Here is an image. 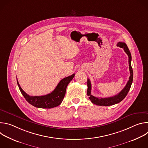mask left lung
<instances>
[{
  "label": "left lung",
  "mask_w": 148,
  "mask_h": 148,
  "mask_svg": "<svg viewBox=\"0 0 148 148\" xmlns=\"http://www.w3.org/2000/svg\"><path fill=\"white\" fill-rule=\"evenodd\" d=\"M117 46L123 48L125 52L127 54L129 57V68L130 71V77L129 78V80L126 84L125 87L123 88V89L119 92L117 95H115V96L111 97H108V98H98L95 97L91 94V84L90 79L88 78L87 79V95L89 97V99L91 101L92 103L97 105H100V106H110V105H112L116 103H118L122 101L128 94L130 88L131 87L132 81H133V70L131 66V60L132 57L131 53L130 51V50L125 43H122V42H119L117 43Z\"/></svg>",
  "instance_id": "8db88e82"
}]
</instances>
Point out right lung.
I'll use <instances>...</instances> for the list:
<instances>
[{
	"label": "right lung",
	"mask_w": 148,
	"mask_h": 148,
	"mask_svg": "<svg viewBox=\"0 0 148 148\" xmlns=\"http://www.w3.org/2000/svg\"><path fill=\"white\" fill-rule=\"evenodd\" d=\"M75 74L62 79L56 88L51 93L42 96H30L27 94L20 87L17 79L19 90L26 100L33 106L38 108H52L61 104L66 94L68 84L73 79Z\"/></svg>",
	"instance_id": "1"
}]
</instances>
